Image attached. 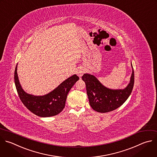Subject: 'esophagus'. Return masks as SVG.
Here are the masks:
<instances>
[{
  "label": "esophagus",
  "mask_w": 157,
  "mask_h": 157,
  "mask_svg": "<svg viewBox=\"0 0 157 157\" xmlns=\"http://www.w3.org/2000/svg\"><path fill=\"white\" fill-rule=\"evenodd\" d=\"M84 73V69L82 68H81L79 69H78L76 71V74L79 77H81L82 76V75Z\"/></svg>",
  "instance_id": "obj_1"
}]
</instances>
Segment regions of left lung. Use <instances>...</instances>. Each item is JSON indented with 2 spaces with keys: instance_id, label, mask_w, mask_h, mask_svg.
Instances as JSON below:
<instances>
[{
  "instance_id": "8db88e82",
  "label": "left lung",
  "mask_w": 157,
  "mask_h": 157,
  "mask_svg": "<svg viewBox=\"0 0 157 157\" xmlns=\"http://www.w3.org/2000/svg\"><path fill=\"white\" fill-rule=\"evenodd\" d=\"M132 68V65L131 63ZM82 79L86 86L87 94L90 105L93 110L100 113L113 111L126 101L131 95L134 83V73H132L128 86L124 89H110L103 86L93 75L84 74Z\"/></svg>"
}]
</instances>
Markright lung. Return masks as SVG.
<instances>
[{"mask_svg": "<svg viewBox=\"0 0 157 157\" xmlns=\"http://www.w3.org/2000/svg\"><path fill=\"white\" fill-rule=\"evenodd\" d=\"M17 65L14 74L15 84L24 105L33 113L40 117H53L60 113L65 108L69 91L79 78L74 75L50 93L42 96H36L27 94L22 89L17 75Z\"/></svg>", "mask_w": 157, "mask_h": 157, "instance_id": "obj_1", "label": "right lung"}]
</instances>
